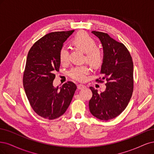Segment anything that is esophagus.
Instances as JSON below:
<instances>
[{"instance_id":"34e87169","label":"esophagus","mask_w":154,"mask_h":154,"mask_svg":"<svg viewBox=\"0 0 154 154\" xmlns=\"http://www.w3.org/2000/svg\"><path fill=\"white\" fill-rule=\"evenodd\" d=\"M77 88L79 89V90H83V89L86 88V86L84 85H82V84H78Z\"/></svg>"}]
</instances>
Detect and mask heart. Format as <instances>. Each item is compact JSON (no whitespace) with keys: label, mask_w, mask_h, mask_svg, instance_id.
Instances as JSON below:
<instances>
[{"label":"heart","mask_w":154,"mask_h":154,"mask_svg":"<svg viewBox=\"0 0 154 154\" xmlns=\"http://www.w3.org/2000/svg\"><path fill=\"white\" fill-rule=\"evenodd\" d=\"M73 45L85 53V60L93 67L100 66L103 60V52L97 45L95 39L84 31L79 32L72 39ZM69 52L65 47H62L59 52V58L61 64L68 61ZM90 69L86 64L73 67L69 71V75L74 80L82 82L86 79Z\"/></svg>","instance_id":"obj_1"}]
</instances>
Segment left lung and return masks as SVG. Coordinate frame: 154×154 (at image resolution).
<instances>
[{
	"mask_svg": "<svg viewBox=\"0 0 154 154\" xmlns=\"http://www.w3.org/2000/svg\"><path fill=\"white\" fill-rule=\"evenodd\" d=\"M92 33L100 39L103 50L100 71L103 77L96 81L106 80L107 83L106 90L100 94L90 88L93 95L89 108L94 116L107 121L120 115L131 100L134 89L133 62L129 51L122 43L107 33L95 31Z\"/></svg>",
	"mask_w": 154,
	"mask_h": 154,
	"instance_id": "8db88e82",
	"label": "left lung"
}]
</instances>
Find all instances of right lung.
<instances>
[{"instance_id":"right-lung-1","label":"right lung","mask_w":154,"mask_h":154,"mask_svg":"<svg viewBox=\"0 0 154 154\" xmlns=\"http://www.w3.org/2000/svg\"><path fill=\"white\" fill-rule=\"evenodd\" d=\"M74 32H52L34 43L29 51L23 72V84L30 105L38 115L54 120L66 112L77 86L68 81L55 88L54 72L59 71V52Z\"/></svg>"}]
</instances>
